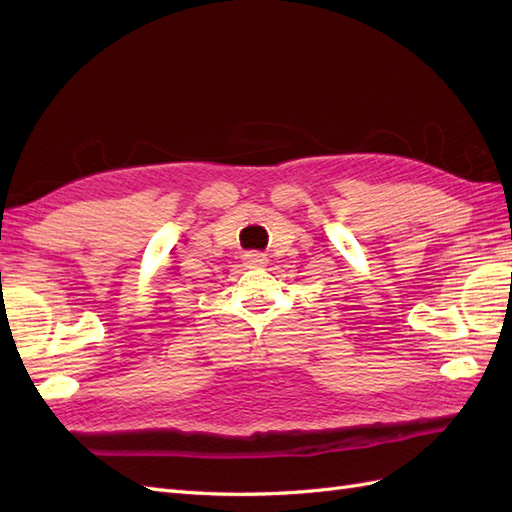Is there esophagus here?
I'll list each match as a JSON object with an SVG mask.
<instances>
[{
  "instance_id": "esophagus-1",
  "label": "esophagus",
  "mask_w": 512,
  "mask_h": 512,
  "mask_svg": "<svg viewBox=\"0 0 512 512\" xmlns=\"http://www.w3.org/2000/svg\"><path fill=\"white\" fill-rule=\"evenodd\" d=\"M244 262L248 268H259L268 264V257L264 253H259V250H250V253L244 255Z\"/></svg>"
}]
</instances>
